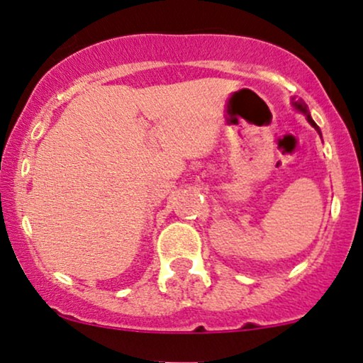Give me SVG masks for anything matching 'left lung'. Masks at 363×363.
Returning a JSON list of instances; mask_svg holds the SVG:
<instances>
[{"mask_svg":"<svg viewBox=\"0 0 363 363\" xmlns=\"http://www.w3.org/2000/svg\"><path fill=\"white\" fill-rule=\"evenodd\" d=\"M293 105H295V108L296 110H300V112H303L305 116H306V121H308L310 123H311V127H315L316 128V132H318L320 135H322V132H320V127L316 125V123L313 122V118L310 117V112H308V107H306V104L305 102H301V100H298V102H293Z\"/></svg>","mask_w":363,"mask_h":363,"instance_id":"obj_1","label":"left lung"}]
</instances>
